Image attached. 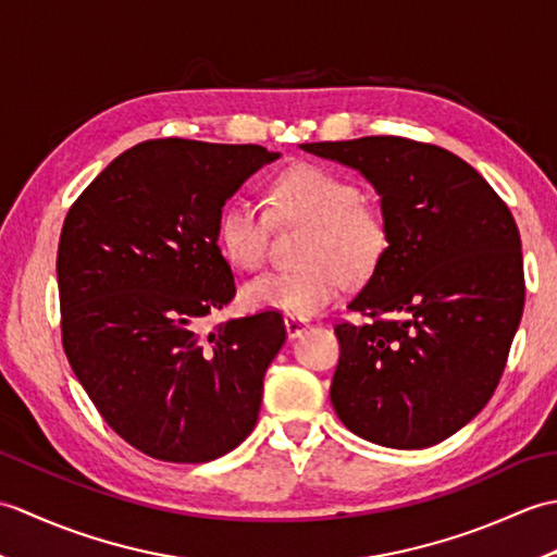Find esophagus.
<instances>
[{
	"label": "esophagus",
	"mask_w": 557,
	"mask_h": 557,
	"mask_svg": "<svg viewBox=\"0 0 557 557\" xmlns=\"http://www.w3.org/2000/svg\"><path fill=\"white\" fill-rule=\"evenodd\" d=\"M311 323L306 321V318L301 315H285V327H287V335L289 337H299L306 333V327H309Z\"/></svg>",
	"instance_id": "34e87169"
}]
</instances>
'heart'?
Instances as JSON below:
<instances>
[{
  "label": "heart",
  "instance_id": "b5f03b06",
  "mask_svg": "<svg viewBox=\"0 0 557 557\" xmlns=\"http://www.w3.org/2000/svg\"><path fill=\"white\" fill-rule=\"evenodd\" d=\"M270 208L280 224H311L304 268L265 272L246 282L244 304L287 315H309L345 287L369 280L387 251L383 210L363 200L359 184L321 164L299 162L270 184ZM272 215L248 196H232L218 212L215 236L222 256L239 270L265 263Z\"/></svg>",
  "mask_w": 557,
  "mask_h": 557
}]
</instances>
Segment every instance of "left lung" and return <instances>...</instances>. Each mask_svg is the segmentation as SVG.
<instances>
[{
	"instance_id": "8db88e82",
	"label": "left lung",
	"mask_w": 557,
	"mask_h": 557,
	"mask_svg": "<svg viewBox=\"0 0 557 557\" xmlns=\"http://www.w3.org/2000/svg\"><path fill=\"white\" fill-rule=\"evenodd\" d=\"M381 194L387 251L339 321L330 399L366 441L419 449L486 407L524 311L522 239L505 200L441 146L401 136L304 144Z\"/></svg>"
}]
</instances>
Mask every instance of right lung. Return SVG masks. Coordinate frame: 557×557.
Returning <instances> with one entry per match:
<instances>
[{
    "instance_id": "obj_1",
    "label": "right lung",
    "mask_w": 557,
    "mask_h": 557,
    "mask_svg": "<svg viewBox=\"0 0 557 557\" xmlns=\"http://www.w3.org/2000/svg\"><path fill=\"white\" fill-rule=\"evenodd\" d=\"M277 152L152 138L114 158L69 208L57 248L62 345L100 417L152 459L198 465L253 431L287 330L258 311L203 330L234 275L218 212Z\"/></svg>"
}]
</instances>
